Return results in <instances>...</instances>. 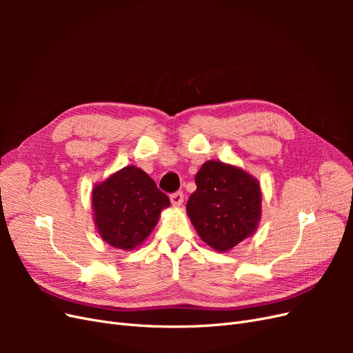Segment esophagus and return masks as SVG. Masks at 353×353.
<instances>
[{
  "mask_svg": "<svg viewBox=\"0 0 353 353\" xmlns=\"http://www.w3.org/2000/svg\"><path fill=\"white\" fill-rule=\"evenodd\" d=\"M170 201H172L174 206H181L184 203V193L183 191H176V193L170 194Z\"/></svg>",
  "mask_w": 353,
  "mask_h": 353,
  "instance_id": "esophagus-1",
  "label": "esophagus"
}]
</instances>
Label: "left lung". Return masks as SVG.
Returning <instances> with one entry per match:
<instances>
[{
	"label": "left lung",
	"mask_w": 353,
	"mask_h": 353,
	"mask_svg": "<svg viewBox=\"0 0 353 353\" xmlns=\"http://www.w3.org/2000/svg\"><path fill=\"white\" fill-rule=\"evenodd\" d=\"M196 185L187 213L200 239L212 249L228 252L258 228L261 187L245 170L209 160L197 172Z\"/></svg>",
	"instance_id": "1"
}]
</instances>
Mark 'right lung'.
Masks as SVG:
<instances>
[{
	"label": "right lung",
	"instance_id": "obj_1",
	"mask_svg": "<svg viewBox=\"0 0 353 353\" xmlns=\"http://www.w3.org/2000/svg\"><path fill=\"white\" fill-rule=\"evenodd\" d=\"M169 205V197L137 166H125L92 190L95 227L105 243L121 250H132L150 236Z\"/></svg>",
	"mask_w": 353,
	"mask_h": 353
}]
</instances>
